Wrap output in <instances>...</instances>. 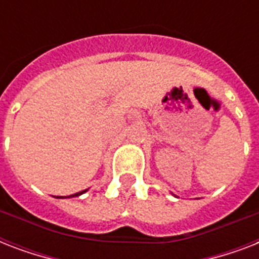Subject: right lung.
I'll use <instances>...</instances> for the list:
<instances>
[{"label": "right lung", "mask_w": 259, "mask_h": 259, "mask_svg": "<svg viewBox=\"0 0 259 259\" xmlns=\"http://www.w3.org/2000/svg\"><path fill=\"white\" fill-rule=\"evenodd\" d=\"M87 189H84V191H82V192H78V193H74V195H70V196H67V197H75V196H80V195H82V193H84L86 192ZM58 199H60V197L58 196Z\"/></svg>", "instance_id": "add662e5"}]
</instances>
